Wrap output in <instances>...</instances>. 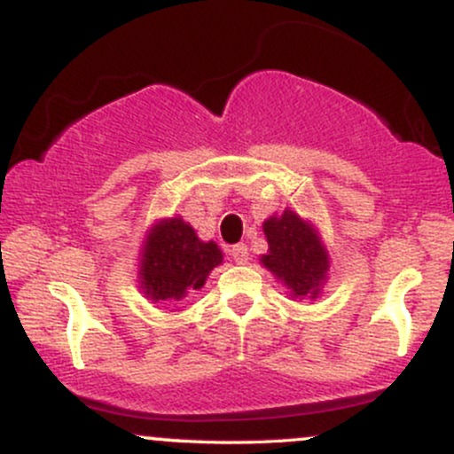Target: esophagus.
<instances>
[{
	"label": "esophagus",
	"mask_w": 454,
	"mask_h": 454,
	"mask_svg": "<svg viewBox=\"0 0 454 454\" xmlns=\"http://www.w3.org/2000/svg\"><path fill=\"white\" fill-rule=\"evenodd\" d=\"M231 254H232L234 262H239V264H245V262H247V258H249L247 245H245V243H237V245H232Z\"/></svg>",
	"instance_id": "esophagus-1"
}]
</instances>
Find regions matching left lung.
Listing matches in <instances>:
<instances>
[{"mask_svg": "<svg viewBox=\"0 0 454 454\" xmlns=\"http://www.w3.org/2000/svg\"><path fill=\"white\" fill-rule=\"evenodd\" d=\"M262 228L269 241V254L262 256L264 267L294 296L314 299L328 270L326 252L314 228L288 209L279 217H269Z\"/></svg>", "mask_w": 454, "mask_h": 454, "instance_id": "8db88e82", "label": "left lung"}]
</instances>
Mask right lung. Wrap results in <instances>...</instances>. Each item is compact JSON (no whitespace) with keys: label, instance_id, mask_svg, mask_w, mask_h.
<instances>
[{"label":"right lung","instance_id":"1","mask_svg":"<svg viewBox=\"0 0 454 454\" xmlns=\"http://www.w3.org/2000/svg\"><path fill=\"white\" fill-rule=\"evenodd\" d=\"M222 262L215 243H202L181 217L153 226L140 260L145 294L153 301L181 303L190 290L205 286L207 275Z\"/></svg>","mask_w":454,"mask_h":454}]
</instances>
